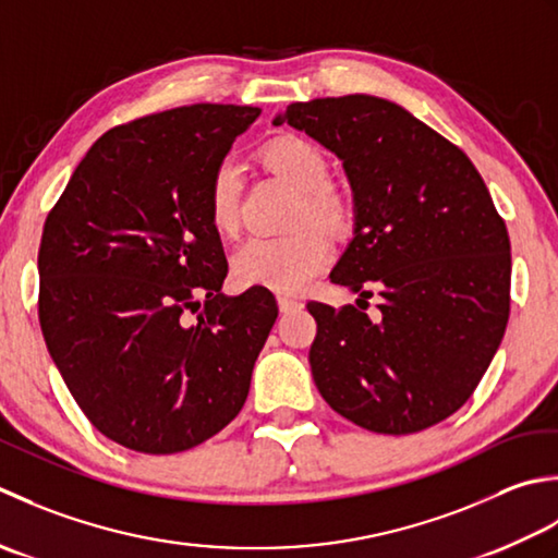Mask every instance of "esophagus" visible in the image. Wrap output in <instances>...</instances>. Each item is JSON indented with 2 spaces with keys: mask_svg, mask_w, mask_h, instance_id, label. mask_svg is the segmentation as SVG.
I'll return each instance as SVG.
<instances>
[{
  "mask_svg": "<svg viewBox=\"0 0 558 558\" xmlns=\"http://www.w3.org/2000/svg\"><path fill=\"white\" fill-rule=\"evenodd\" d=\"M277 303H279V311H281V313H293V311H301V308H303L301 301L289 299V295H279Z\"/></svg>",
  "mask_w": 558,
  "mask_h": 558,
  "instance_id": "1",
  "label": "esophagus"
}]
</instances>
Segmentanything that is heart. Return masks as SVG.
Listing matches in <instances>:
<instances>
[{"mask_svg":"<svg viewBox=\"0 0 558 558\" xmlns=\"http://www.w3.org/2000/svg\"><path fill=\"white\" fill-rule=\"evenodd\" d=\"M259 161L299 192L295 223H317L329 233H344L354 221V202L329 183V158L299 134H281L259 149ZM241 178L231 161L214 168L207 185V214L219 235H233L241 223ZM317 226L289 235L253 238L233 255V277L243 287H265L279 293L301 291L320 275L332 257V245Z\"/></svg>","mask_w":558,"mask_h":558,"instance_id":"b5f03b06","label":"heart"}]
</instances>
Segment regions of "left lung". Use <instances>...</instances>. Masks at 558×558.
<instances>
[{
  "mask_svg": "<svg viewBox=\"0 0 558 558\" xmlns=\"http://www.w3.org/2000/svg\"><path fill=\"white\" fill-rule=\"evenodd\" d=\"M289 122L344 161L356 235L335 283L378 289L380 315L311 301V371L325 402L375 434H416L470 400L510 313V238L460 146L390 100L291 104Z\"/></svg>",
  "mask_w": 558,
  "mask_h": 558,
  "instance_id": "8db88e82",
  "label": "left lung"
}]
</instances>
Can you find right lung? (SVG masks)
<instances>
[{
    "instance_id": "1",
    "label": "right lung",
    "mask_w": 558,
    "mask_h": 558,
    "mask_svg": "<svg viewBox=\"0 0 558 558\" xmlns=\"http://www.w3.org/2000/svg\"><path fill=\"white\" fill-rule=\"evenodd\" d=\"M257 116L197 104L118 124L45 219V344L88 422L130 450H190L245 404L279 308L267 289L221 295L207 185Z\"/></svg>"
}]
</instances>
